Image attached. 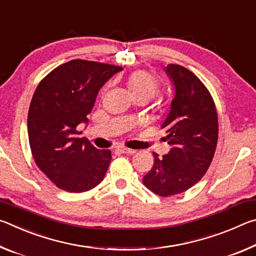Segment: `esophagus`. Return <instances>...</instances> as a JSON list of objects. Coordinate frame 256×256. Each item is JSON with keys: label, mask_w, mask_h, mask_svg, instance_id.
I'll return each mask as SVG.
<instances>
[{"label": "esophagus", "mask_w": 256, "mask_h": 256, "mask_svg": "<svg viewBox=\"0 0 256 256\" xmlns=\"http://www.w3.org/2000/svg\"><path fill=\"white\" fill-rule=\"evenodd\" d=\"M116 150L120 151V152H122V154H136V150L125 148V146H118V148H116Z\"/></svg>", "instance_id": "1"}]
</instances>
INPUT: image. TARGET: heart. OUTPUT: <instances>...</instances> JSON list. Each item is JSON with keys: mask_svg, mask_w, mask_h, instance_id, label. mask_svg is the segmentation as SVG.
<instances>
[{"mask_svg": "<svg viewBox=\"0 0 256 256\" xmlns=\"http://www.w3.org/2000/svg\"><path fill=\"white\" fill-rule=\"evenodd\" d=\"M128 86L132 96H144L150 99L160 90V81L152 73L138 70L128 76Z\"/></svg>", "mask_w": 256, "mask_h": 256, "instance_id": "obj_1", "label": "heart"}]
</instances>
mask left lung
Segmentation results:
<instances>
[{"mask_svg":"<svg viewBox=\"0 0 256 256\" xmlns=\"http://www.w3.org/2000/svg\"><path fill=\"white\" fill-rule=\"evenodd\" d=\"M175 98L162 124L172 146L168 154H154V164L142 182L146 188L166 198L183 193L206 174L218 141V115L211 94L188 68L170 64Z\"/></svg>","mask_w":256,"mask_h":256,"instance_id":"obj_1","label":"left lung"}]
</instances>
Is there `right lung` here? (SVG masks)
Returning a JSON list of instances; mask_svg holds the SVG:
<instances>
[{"label":"right lung","instance_id":"right-lung-1","mask_svg":"<svg viewBox=\"0 0 256 256\" xmlns=\"http://www.w3.org/2000/svg\"><path fill=\"white\" fill-rule=\"evenodd\" d=\"M123 70L112 64L72 60L50 71L34 90L28 112V138L38 168L66 192L81 193L102 183L112 160L79 138L99 89Z\"/></svg>","mask_w":256,"mask_h":256}]
</instances>
